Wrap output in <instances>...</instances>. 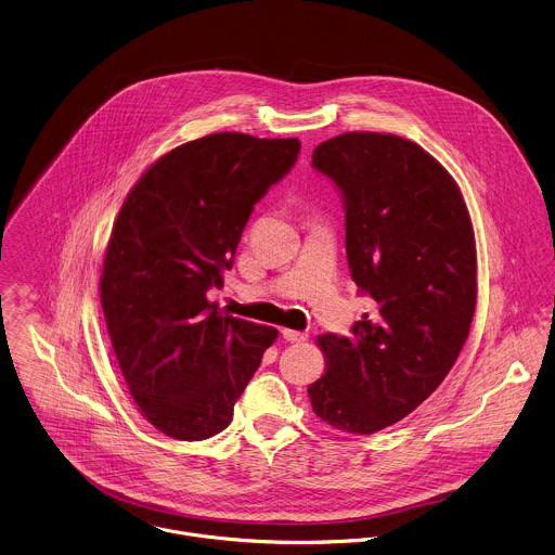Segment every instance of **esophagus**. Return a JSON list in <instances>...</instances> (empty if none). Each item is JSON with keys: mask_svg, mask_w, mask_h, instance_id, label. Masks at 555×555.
<instances>
[{"mask_svg": "<svg viewBox=\"0 0 555 555\" xmlns=\"http://www.w3.org/2000/svg\"><path fill=\"white\" fill-rule=\"evenodd\" d=\"M281 334H283V338L289 340V343H305V340L309 338V334L300 333V331H289V328H283Z\"/></svg>", "mask_w": 555, "mask_h": 555, "instance_id": "esophagus-1", "label": "esophagus"}]
</instances>
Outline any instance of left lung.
I'll return each instance as SVG.
<instances>
[{"mask_svg":"<svg viewBox=\"0 0 555 555\" xmlns=\"http://www.w3.org/2000/svg\"><path fill=\"white\" fill-rule=\"evenodd\" d=\"M345 199L351 279L375 300L351 336L324 334L313 412L334 429L375 434L412 414L467 340L476 311V240L459 184L418 143L343 132L313 152Z\"/></svg>","mask_w":555,"mask_h":555,"instance_id":"left-lung-1","label":"left lung"}]
</instances>
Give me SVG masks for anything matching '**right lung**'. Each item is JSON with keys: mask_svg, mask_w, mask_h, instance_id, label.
I'll return each mask as SVG.
<instances>
[{"mask_svg": "<svg viewBox=\"0 0 555 555\" xmlns=\"http://www.w3.org/2000/svg\"><path fill=\"white\" fill-rule=\"evenodd\" d=\"M300 141L215 132L163 154L126 195L101 274L119 371L169 438L222 431L276 328L222 313V287L253 206L296 163Z\"/></svg>", "mask_w": 555, "mask_h": 555, "instance_id": "add662e5", "label": "right lung"}]
</instances>
